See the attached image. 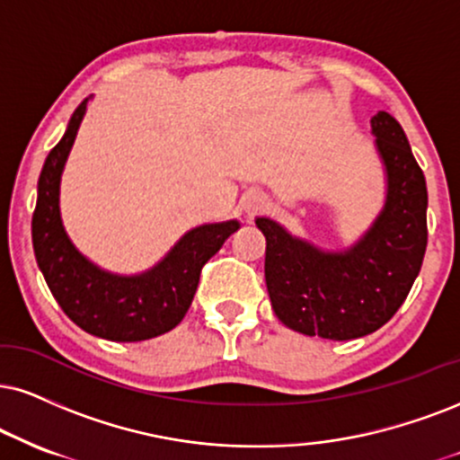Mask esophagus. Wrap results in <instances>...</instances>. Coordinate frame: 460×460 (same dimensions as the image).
I'll list each match as a JSON object with an SVG mask.
<instances>
[{"instance_id":"1","label":"esophagus","mask_w":460,"mask_h":460,"mask_svg":"<svg viewBox=\"0 0 460 460\" xmlns=\"http://www.w3.org/2000/svg\"><path fill=\"white\" fill-rule=\"evenodd\" d=\"M269 208V200L262 194H249L243 198V211L247 213V217H253V215L262 213Z\"/></svg>"}]
</instances>
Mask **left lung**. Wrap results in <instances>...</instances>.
I'll use <instances>...</instances> for the list:
<instances>
[{"label": "left lung", "instance_id": "8db88e82", "mask_svg": "<svg viewBox=\"0 0 460 460\" xmlns=\"http://www.w3.org/2000/svg\"><path fill=\"white\" fill-rule=\"evenodd\" d=\"M371 134L386 177L382 211L354 245L331 252L256 217L266 239L264 277L275 315L307 337L348 341L396 314L427 252V181L399 121L379 111Z\"/></svg>", "mask_w": 460, "mask_h": 460}]
</instances>
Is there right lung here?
<instances>
[{"label":"right lung","mask_w":460,"mask_h":460,"mask_svg":"<svg viewBox=\"0 0 460 460\" xmlns=\"http://www.w3.org/2000/svg\"><path fill=\"white\" fill-rule=\"evenodd\" d=\"M87 102L89 98L74 111L64 138L50 149L40 172L31 219L33 252L47 286L74 324L109 341H145L172 331L183 320L202 266L241 224L230 219L191 228L160 262L138 275L111 273L84 258L61 221L59 187Z\"/></svg>","instance_id":"1"}]
</instances>
